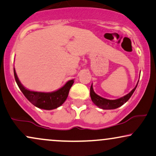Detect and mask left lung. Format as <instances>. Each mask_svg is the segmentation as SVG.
I'll return each instance as SVG.
<instances>
[{
    "instance_id": "left-lung-1",
    "label": "left lung",
    "mask_w": 156,
    "mask_h": 156,
    "mask_svg": "<svg viewBox=\"0 0 156 156\" xmlns=\"http://www.w3.org/2000/svg\"><path fill=\"white\" fill-rule=\"evenodd\" d=\"M138 85V83L135 87H134L133 90H131L128 93V94L122 97V98H119L117 100H108L105 99V98H102V97L98 95L93 90V87L92 84L90 87V96L91 99L93 103L95 104L97 106H98L99 108H101L103 109H115L120 107L121 105H122L124 103H126L128 100L130 99V97L132 96L133 93L135 91V89H136V87Z\"/></svg>"
}]
</instances>
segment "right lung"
Here are the masks:
<instances>
[{
    "mask_svg": "<svg viewBox=\"0 0 156 156\" xmlns=\"http://www.w3.org/2000/svg\"><path fill=\"white\" fill-rule=\"evenodd\" d=\"M14 75L17 84L25 97L36 107L44 110H52L62 105L67 98L69 89L73 86L74 80H70L66 83L64 87L52 92H41L30 91L25 88L19 80L18 77L14 69Z\"/></svg>",
    "mask_w": 156,
    "mask_h": 156,
    "instance_id": "obj_1",
    "label": "right lung"
}]
</instances>
